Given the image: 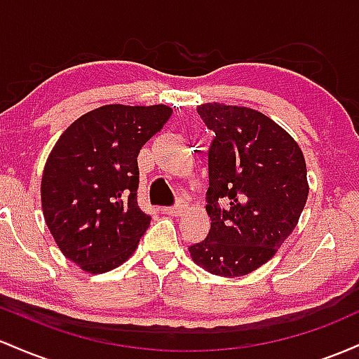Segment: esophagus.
<instances>
[{
  "mask_svg": "<svg viewBox=\"0 0 359 359\" xmlns=\"http://www.w3.org/2000/svg\"><path fill=\"white\" fill-rule=\"evenodd\" d=\"M185 209H187V204L179 203V204H175L174 208H167L165 212L168 214V216H180V214H182Z\"/></svg>",
  "mask_w": 359,
  "mask_h": 359,
  "instance_id": "34e87169",
  "label": "esophagus"
}]
</instances>
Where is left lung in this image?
Returning a JSON list of instances; mask_svg holds the SVG:
<instances>
[{
	"label": "left lung",
	"mask_w": 359,
	"mask_h": 359,
	"mask_svg": "<svg viewBox=\"0 0 359 359\" xmlns=\"http://www.w3.org/2000/svg\"><path fill=\"white\" fill-rule=\"evenodd\" d=\"M197 113L216 133L205 194L211 229L189 253L209 273L243 277L265 265L297 226L309 196L306 160L297 142L257 109L205 102Z\"/></svg>",
	"instance_id": "8db88e82"
}]
</instances>
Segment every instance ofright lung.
Returning <instances> with one entry per match:
<instances>
[{
    "label": "right lung",
    "instance_id": "1",
    "mask_svg": "<svg viewBox=\"0 0 359 359\" xmlns=\"http://www.w3.org/2000/svg\"><path fill=\"white\" fill-rule=\"evenodd\" d=\"M170 114L165 104H106L76 119L52 148L43 217L64 257L88 273L126 262L150 226L137 201V156Z\"/></svg>",
    "mask_w": 359,
    "mask_h": 359
}]
</instances>
